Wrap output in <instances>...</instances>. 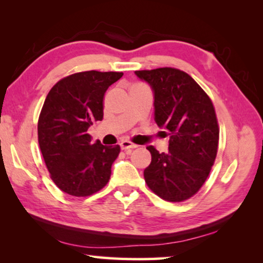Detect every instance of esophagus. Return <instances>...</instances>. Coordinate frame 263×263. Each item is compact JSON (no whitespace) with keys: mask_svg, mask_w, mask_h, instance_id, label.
Wrapping results in <instances>:
<instances>
[{"mask_svg":"<svg viewBox=\"0 0 263 263\" xmlns=\"http://www.w3.org/2000/svg\"><path fill=\"white\" fill-rule=\"evenodd\" d=\"M137 147H138L137 145L132 144V142H131V141H128V140H123V141L121 142V148H122V149H124V151L133 149V148H137Z\"/></svg>","mask_w":263,"mask_h":263,"instance_id":"1","label":"esophagus"}]
</instances>
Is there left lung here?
<instances>
[{
    "label": "left lung",
    "mask_w": 263,
    "mask_h": 263,
    "mask_svg": "<svg viewBox=\"0 0 263 263\" xmlns=\"http://www.w3.org/2000/svg\"><path fill=\"white\" fill-rule=\"evenodd\" d=\"M136 74L152 87L155 122L169 136L167 153L146 147L152 161L144 171L145 182L164 201H186L202 188L217 157L219 126L215 106L183 70L162 67Z\"/></svg>",
    "instance_id": "left-lung-1"
}]
</instances>
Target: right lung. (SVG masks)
I'll return each mask as SVG.
<instances>
[{"mask_svg": "<svg viewBox=\"0 0 263 263\" xmlns=\"http://www.w3.org/2000/svg\"><path fill=\"white\" fill-rule=\"evenodd\" d=\"M122 72L88 70L68 75L48 92L38 119V142L55 185L75 197L104 188L119 145L91 142L88 128L103 119L104 94Z\"/></svg>", "mask_w": 263, "mask_h": 263, "instance_id": "add662e5", "label": "right lung"}]
</instances>
